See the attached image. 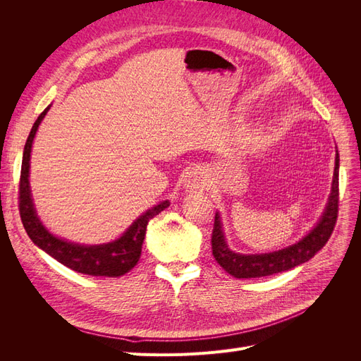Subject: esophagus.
<instances>
[{
  "mask_svg": "<svg viewBox=\"0 0 361 361\" xmlns=\"http://www.w3.org/2000/svg\"><path fill=\"white\" fill-rule=\"evenodd\" d=\"M185 190L190 194H197L202 192L206 188V179L203 173L200 171H190L187 176H185Z\"/></svg>",
  "mask_w": 361,
  "mask_h": 361,
  "instance_id": "esophagus-1",
  "label": "esophagus"
}]
</instances>
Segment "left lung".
<instances>
[{"instance_id":"obj_1","label":"left lung","mask_w":361,"mask_h":361,"mask_svg":"<svg viewBox=\"0 0 361 361\" xmlns=\"http://www.w3.org/2000/svg\"><path fill=\"white\" fill-rule=\"evenodd\" d=\"M338 214V155H336L334 176L331 195L325 212L313 231L302 238L300 243L293 244L288 248H283L274 253L267 255H239L231 251L224 241V235L221 231L220 215H215L211 244L212 255L216 264L223 267L224 271L236 279H257L277 274V272L288 271L290 268L298 267L304 262L312 259L318 251L329 241Z\"/></svg>"}]
</instances>
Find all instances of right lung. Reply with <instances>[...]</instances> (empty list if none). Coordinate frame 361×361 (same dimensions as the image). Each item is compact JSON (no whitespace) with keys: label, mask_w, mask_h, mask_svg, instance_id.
I'll return each mask as SVG.
<instances>
[{"label":"right lung","mask_w":361,"mask_h":361,"mask_svg":"<svg viewBox=\"0 0 361 361\" xmlns=\"http://www.w3.org/2000/svg\"><path fill=\"white\" fill-rule=\"evenodd\" d=\"M49 106L43 111L31 128V133L27 138L23 157V167H20V178H19V214L23 220L24 228L27 235L31 238V241L43 251H47L49 256L64 267H68L76 272L87 276L96 277H120L126 274L128 271L133 269L141 256V245L145 241L146 228L149 221L158 215L161 211L170 206L166 200L155 207H152L146 214L141 215L134 224L130 226L126 233L118 238L117 241L104 244V245H78L68 241H63L54 235H51L45 227L42 226L39 218L35 212V206L30 195V182H28V171H30V154L32 138L36 135V130L45 117Z\"/></svg>","instance_id":"right-lung-1"}]
</instances>
